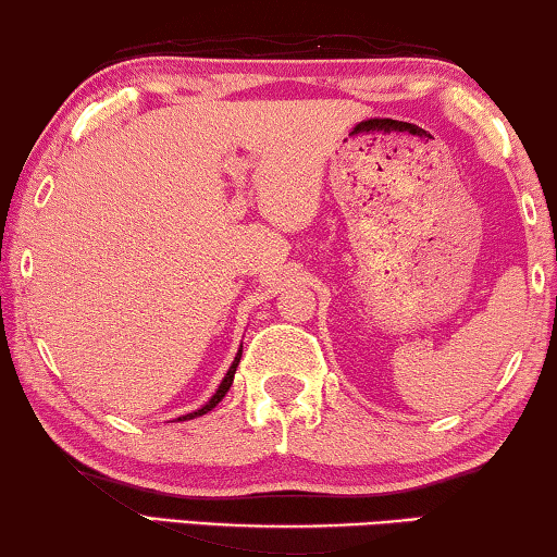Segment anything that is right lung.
Returning <instances> with one entry per match:
<instances>
[{
    "label": "right lung",
    "instance_id": "obj_1",
    "mask_svg": "<svg viewBox=\"0 0 557 557\" xmlns=\"http://www.w3.org/2000/svg\"><path fill=\"white\" fill-rule=\"evenodd\" d=\"M239 360H242V348H239V352H236V358H234V362H232V368L226 370L224 380L219 382V387H216V392H214V395H212V399H209V403H207L205 407L195 409V412H189V414H182V417H177V422H185V419H195V417H202V414H207V412H212V409H214L219 403H222L226 392H230L232 382H234V372H236V368H239Z\"/></svg>",
    "mask_w": 557,
    "mask_h": 557
}]
</instances>
